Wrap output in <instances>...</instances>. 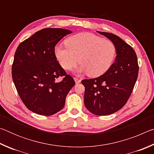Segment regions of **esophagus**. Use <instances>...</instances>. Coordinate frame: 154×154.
I'll use <instances>...</instances> for the list:
<instances>
[{"instance_id":"1","label":"esophagus","mask_w":154,"mask_h":154,"mask_svg":"<svg viewBox=\"0 0 154 154\" xmlns=\"http://www.w3.org/2000/svg\"><path fill=\"white\" fill-rule=\"evenodd\" d=\"M75 83H77H77H79L80 82H81V81H82V80H81V79H78V78H75Z\"/></svg>"}]
</instances>
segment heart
<instances>
[{
    "label": "heart",
    "instance_id": "1",
    "mask_svg": "<svg viewBox=\"0 0 154 154\" xmlns=\"http://www.w3.org/2000/svg\"><path fill=\"white\" fill-rule=\"evenodd\" d=\"M66 48L56 45L54 54L60 66L69 71L78 61L79 73H88L98 77L106 73L113 65L116 48L111 41L90 32H82L71 36L64 41Z\"/></svg>",
    "mask_w": 154,
    "mask_h": 154
}]
</instances>
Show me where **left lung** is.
<instances>
[{
	"label": "left lung",
	"instance_id": "left-lung-1",
	"mask_svg": "<svg viewBox=\"0 0 154 154\" xmlns=\"http://www.w3.org/2000/svg\"><path fill=\"white\" fill-rule=\"evenodd\" d=\"M114 43L115 62L109 71L95 79H83L84 104L96 116H108L125 105L133 90L139 73L137 54L131 46L112 33L100 32Z\"/></svg>",
	"mask_w": 154,
	"mask_h": 154
}]
</instances>
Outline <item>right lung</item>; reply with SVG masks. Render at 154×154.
Segmentation results:
<instances>
[{"instance_id": "1", "label": "right lung", "mask_w": 154, "mask_h": 154, "mask_svg": "<svg viewBox=\"0 0 154 154\" xmlns=\"http://www.w3.org/2000/svg\"><path fill=\"white\" fill-rule=\"evenodd\" d=\"M71 33L62 28H44L17 47L12 65L13 81L23 103L33 113L47 116L58 113L75 84L54 54L56 44ZM62 76L64 79L58 82L57 79Z\"/></svg>"}]
</instances>
